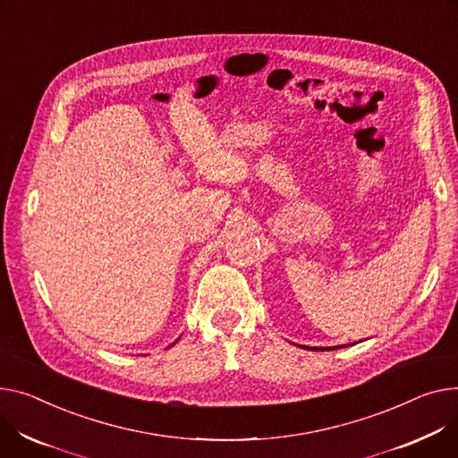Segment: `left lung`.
Instances as JSON below:
<instances>
[{"label": "left lung", "mask_w": 458, "mask_h": 458, "mask_svg": "<svg viewBox=\"0 0 458 458\" xmlns=\"http://www.w3.org/2000/svg\"><path fill=\"white\" fill-rule=\"evenodd\" d=\"M337 348H344V346H331V348H310V346H306V350H337Z\"/></svg>", "instance_id": "8db88e82"}]
</instances>
